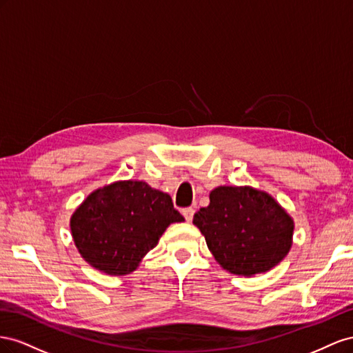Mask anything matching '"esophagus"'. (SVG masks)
Returning a JSON list of instances; mask_svg holds the SVG:
<instances>
[{
  "label": "esophagus",
  "instance_id": "obj_1",
  "mask_svg": "<svg viewBox=\"0 0 353 353\" xmlns=\"http://www.w3.org/2000/svg\"><path fill=\"white\" fill-rule=\"evenodd\" d=\"M182 214H183V217L186 219V221H192V219H194V214H195V210H194L192 207L183 208V210H182Z\"/></svg>",
  "mask_w": 353,
  "mask_h": 353
}]
</instances>
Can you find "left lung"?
I'll return each instance as SVG.
<instances>
[{
    "mask_svg": "<svg viewBox=\"0 0 353 353\" xmlns=\"http://www.w3.org/2000/svg\"><path fill=\"white\" fill-rule=\"evenodd\" d=\"M194 225L219 265L239 276L275 268L293 244V219L269 194L250 186L211 190L210 204L195 213Z\"/></svg>",
    "mask_w": 353,
    "mask_h": 353,
    "instance_id": "obj_1",
    "label": "left lung"
}]
</instances>
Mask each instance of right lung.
Wrapping results in <instances>:
<instances>
[{"label":"right lung","instance_id":"obj_1","mask_svg":"<svg viewBox=\"0 0 353 353\" xmlns=\"http://www.w3.org/2000/svg\"><path fill=\"white\" fill-rule=\"evenodd\" d=\"M183 220L168 194L124 180L90 194L70 217V232L87 263L121 276L137 269L171 223Z\"/></svg>","mask_w":353,"mask_h":353}]
</instances>
